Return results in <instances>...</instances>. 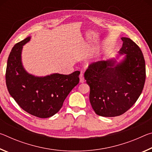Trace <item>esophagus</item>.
Segmentation results:
<instances>
[{"mask_svg": "<svg viewBox=\"0 0 152 152\" xmlns=\"http://www.w3.org/2000/svg\"><path fill=\"white\" fill-rule=\"evenodd\" d=\"M79 78H80V83H83V82H84V77H83V74H82V73L80 74Z\"/></svg>", "mask_w": 152, "mask_h": 152, "instance_id": "34e87169", "label": "esophagus"}]
</instances>
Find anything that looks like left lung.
<instances>
[{"mask_svg":"<svg viewBox=\"0 0 152 152\" xmlns=\"http://www.w3.org/2000/svg\"><path fill=\"white\" fill-rule=\"evenodd\" d=\"M116 58L92 64L84 74L90 86L89 99L96 114L112 117L125 113L137 101L145 80L142 51L135 42L121 37ZM123 55L119 62L117 60Z\"/></svg>","mask_w":152,"mask_h":152,"instance_id":"left-lung-1","label":"left lung"}]
</instances>
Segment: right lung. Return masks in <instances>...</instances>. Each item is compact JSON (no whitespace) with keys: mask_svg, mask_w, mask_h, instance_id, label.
I'll list each match as a JSON object with an SVG mask.
<instances>
[{"mask_svg":"<svg viewBox=\"0 0 152 152\" xmlns=\"http://www.w3.org/2000/svg\"><path fill=\"white\" fill-rule=\"evenodd\" d=\"M27 37L15 44L10 53L6 70V84L9 94L25 111L39 118L57 113L74 86L79 83V71L68 75L58 73L37 76L25 70L22 63L23 45Z\"/></svg>","mask_w":152,"mask_h":152,"instance_id":"right-lung-1","label":"right lung"}]
</instances>
